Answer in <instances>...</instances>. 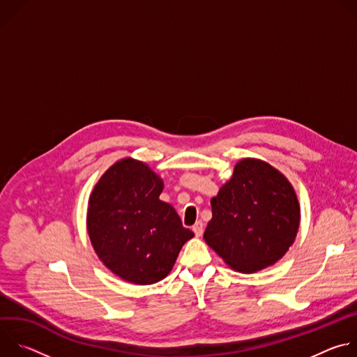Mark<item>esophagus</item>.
Masks as SVG:
<instances>
[{
    "instance_id": "esophagus-1",
    "label": "esophagus",
    "mask_w": 357,
    "mask_h": 357,
    "mask_svg": "<svg viewBox=\"0 0 357 357\" xmlns=\"http://www.w3.org/2000/svg\"><path fill=\"white\" fill-rule=\"evenodd\" d=\"M203 229H205V226H203V222H200V220H197V222L193 225V227H192L193 233H195L197 237H200V236L203 234Z\"/></svg>"
}]
</instances>
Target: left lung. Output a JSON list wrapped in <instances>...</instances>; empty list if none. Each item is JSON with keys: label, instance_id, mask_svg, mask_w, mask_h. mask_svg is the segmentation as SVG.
I'll return each instance as SVG.
<instances>
[{"label": "left lung", "instance_id": "1", "mask_svg": "<svg viewBox=\"0 0 357 357\" xmlns=\"http://www.w3.org/2000/svg\"><path fill=\"white\" fill-rule=\"evenodd\" d=\"M211 205L212 219L203 238L238 273L275 264L296 237V193L278 169L261 160L238 161Z\"/></svg>", "mask_w": 357, "mask_h": 357}]
</instances>
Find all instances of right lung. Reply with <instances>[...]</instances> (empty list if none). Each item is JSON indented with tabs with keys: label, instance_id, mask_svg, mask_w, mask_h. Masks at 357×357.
I'll return each instance as SVG.
<instances>
[{
	"label": "right lung",
	"instance_id": "1",
	"mask_svg": "<svg viewBox=\"0 0 357 357\" xmlns=\"http://www.w3.org/2000/svg\"><path fill=\"white\" fill-rule=\"evenodd\" d=\"M162 179L146 164L124 158L96 183L87 209V231L103 264L127 282L149 285L172 270L193 233L176 211L160 200Z\"/></svg>",
	"mask_w": 357,
	"mask_h": 357
}]
</instances>
